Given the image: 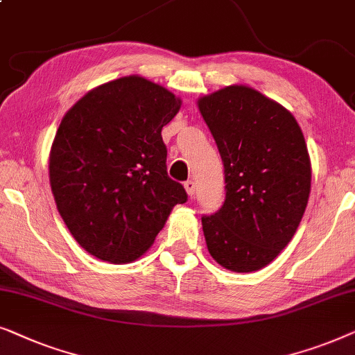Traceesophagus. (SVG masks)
<instances>
[{
  "label": "esophagus",
  "mask_w": 355,
  "mask_h": 355,
  "mask_svg": "<svg viewBox=\"0 0 355 355\" xmlns=\"http://www.w3.org/2000/svg\"><path fill=\"white\" fill-rule=\"evenodd\" d=\"M184 189H186V192H187L189 197H191V198L196 197V192H197L196 191V182H193L192 179H191V181L184 182Z\"/></svg>",
  "instance_id": "esophagus-1"
}]
</instances>
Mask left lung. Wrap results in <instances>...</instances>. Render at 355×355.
<instances>
[{
    "label": "left lung",
    "mask_w": 355,
    "mask_h": 355,
    "mask_svg": "<svg viewBox=\"0 0 355 355\" xmlns=\"http://www.w3.org/2000/svg\"><path fill=\"white\" fill-rule=\"evenodd\" d=\"M200 114L225 164L223 207L202 218L208 252L223 268L252 273L289 244L310 196L302 130L283 105L249 85L200 96Z\"/></svg>",
    "instance_id": "1"
}]
</instances>
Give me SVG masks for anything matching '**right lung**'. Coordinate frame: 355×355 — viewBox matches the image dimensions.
<instances>
[{
	"mask_svg": "<svg viewBox=\"0 0 355 355\" xmlns=\"http://www.w3.org/2000/svg\"><path fill=\"white\" fill-rule=\"evenodd\" d=\"M181 103L163 85L125 76L87 92L62 118L50 186L62 221L90 255L118 265L137 260L187 200L168 178L162 139Z\"/></svg>",
	"mask_w": 355,
	"mask_h": 355,
	"instance_id": "right-lung-1",
	"label": "right lung"
}]
</instances>
